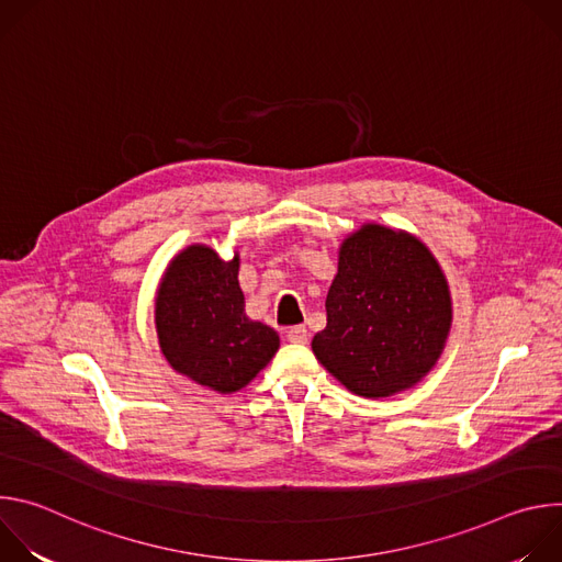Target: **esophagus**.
<instances>
[{
  "mask_svg": "<svg viewBox=\"0 0 562 562\" xmlns=\"http://www.w3.org/2000/svg\"><path fill=\"white\" fill-rule=\"evenodd\" d=\"M286 340L293 345H304L306 342V327L304 325H293L286 329Z\"/></svg>",
  "mask_w": 562,
  "mask_h": 562,
  "instance_id": "obj_1",
  "label": "esophagus"
}]
</instances>
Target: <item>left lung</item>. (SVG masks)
Wrapping results in <instances>:
<instances>
[{
    "label": "left lung",
    "mask_w": 562,
    "mask_h": 562,
    "mask_svg": "<svg viewBox=\"0 0 562 562\" xmlns=\"http://www.w3.org/2000/svg\"><path fill=\"white\" fill-rule=\"evenodd\" d=\"M451 327L447 280L409 233L367 224L345 239L327 295V327L311 347L349 391L386 397L414 386Z\"/></svg>",
    "instance_id": "left-lung-1"
}]
</instances>
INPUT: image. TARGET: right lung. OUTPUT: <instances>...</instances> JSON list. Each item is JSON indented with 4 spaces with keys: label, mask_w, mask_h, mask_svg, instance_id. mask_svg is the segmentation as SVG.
I'll return each mask as SVG.
<instances>
[{
    "label": "right lung",
    "mask_w": 562,
    "mask_h": 562,
    "mask_svg": "<svg viewBox=\"0 0 562 562\" xmlns=\"http://www.w3.org/2000/svg\"><path fill=\"white\" fill-rule=\"evenodd\" d=\"M231 262L209 247H189L167 269L155 300L159 347L171 367L220 393L247 386L280 347L278 334L245 315Z\"/></svg>",
    "instance_id": "right-lung-1"
}]
</instances>
